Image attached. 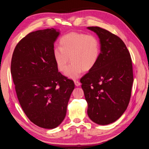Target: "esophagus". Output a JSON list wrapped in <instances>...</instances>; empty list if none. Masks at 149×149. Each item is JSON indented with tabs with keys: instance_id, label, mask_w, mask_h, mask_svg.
<instances>
[{
	"instance_id": "1",
	"label": "esophagus",
	"mask_w": 149,
	"mask_h": 149,
	"mask_svg": "<svg viewBox=\"0 0 149 149\" xmlns=\"http://www.w3.org/2000/svg\"><path fill=\"white\" fill-rule=\"evenodd\" d=\"M74 84L76 86H80V84H81V83L78 80H74Z\"/></svg>"
}]
</instances>
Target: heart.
<instances>
[{"label": "heart", "instance_id": "obj_1", "mask_svg": "<svg viewBox=\"0 0 149 149\" xmlns=\"http://www.w3.org/2000/svg\"><path fill=\"white\" fill-rule=\"evenodd\" d=\"M60 45V48L54 49V58L58 69L63 73L71 60L66 75L71 79L78 78L83 71L91 70L100 58V43L93 35L73 31L63 36Z\"/></svg>", "mask_w": 149, "mask_h": 149}]
</instances>
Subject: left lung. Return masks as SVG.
Listing matches in <instances>:
<instances>
[{
    "instance_id": "obj_1",
    "label": "left lung",
    "mask_w": 149,
    "mask_h": 149,
    "mask_svg": "<svg viewBox=\"0 0 149 149\" xmlns=\"http://www.w3.org/2000/svg\"><path fill=\"white\" fill-rule=\"evenodd\" d=\"M100 42L97 63L81 79L89 118L100 125L114 123L127 109L134 81L132 60L118 36L99 26H89Z\"/></svg>"
}]
</instances>
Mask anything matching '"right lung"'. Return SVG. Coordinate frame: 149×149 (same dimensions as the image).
<instances>
[{
	"label": "right lung",
	"mask_w": 149,
	"mask_h": 149,
	"mask_svg": "<svg viewBox=\"0 0 149 149\" xmlns=\"http://www.w3.org/2000/svg\"><path fill=\"white\" fill-rule=\"evenodd\" d=\"M55 29L33 31L17 43L11 61V74L17 98L31 122L54 129L64 120L74 88L73 80L58 72L53 56Z\"/></svg>",
	"instance_id": "1"
}]
</instances>
